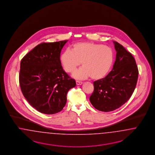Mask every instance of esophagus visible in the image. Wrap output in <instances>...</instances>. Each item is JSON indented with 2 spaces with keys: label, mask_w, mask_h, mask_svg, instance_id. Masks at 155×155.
<instances>
[{
  "label": "esophagus",
  "mask_w": 155,
  "mask_h": 155,
  "mask_svg": "<svg viewBox=\"0 0 155 155\" xmlns=\"http://www.w3.org/2000/svg\"><path fill=\"white\" fill-rule=\"evenodd\" d=\"M76 84L77 85H81V84H82V81H76Z\"/></svg>",
  "instance_id": "esophagus-1"
}]
</instances>
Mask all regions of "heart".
Here are the masks:
<instances>
[{
	"label": "heart",
	"instance_id": "b5f03b06",
	"mask_svg": "<svg viewBox=\"0 0 155 155\" xmlns=\"http://www.w3.org/2000/svg\"><path fill=\"white\" fill-rule=\"evenodd\" d=\"M114 58L112 48L93 42H79L73 45L72 50L67 48L60 55V62L68 73H73L81 65L83 67L73 76L78 79L91 76L100 80L108 74Z\"/></svg>",
	"mask_w": 155,
	"mask_h": 155
}]
</instances>
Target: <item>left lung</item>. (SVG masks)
I'll list each match as a JSON object with an SVG mask.
<instances>
[{
  "label": "left lung",
  "mask_w": 155,
  "mask_h": 155,
  "mask_svg": "<svg viewBox=\"0 0 155 155\" xmlns=\"http://www.w3.org/2000/svg\"><path fill=\"white\" fill-rule=\"evenodd\" d=\"M112 70L105 78L95 81L94 91L90 97L91 104L102 112L120 108L133 94L138 77V69L134 57L117 41Z\"/></svg>",
  "instance_id": "left-lung-1"
}]
</instances>
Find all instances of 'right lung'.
<instances>
[{"mask_svg": "<svg viewBox=\"0 0 155 155\" xmlns=\"http://www.w3.org/2000/svg\"><path fill=\"white\" fill-rule=\"evenodd\" d=\"M68 41L42 43L21 61V90L29 104L45 114L62 110L68 91L76 81L64 71L60 62L61 50Z\"/></svg>", "mask_w": 155, "mask_h": 155, "instance_id": "obj_1", "label": "right lung"}]
</instances>
